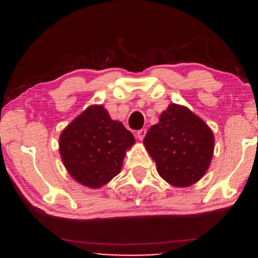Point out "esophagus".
<instances>
[{"mask_svg": "<svg viewBox=\"0 0 258 258\" xmlns=\"http://www.w3.org/2000/svg\"><path fill=\"white\" fill-rule=\"evenodd\" d=\"M146 128H142V130H139V131L136 132V137L137 139L140 140V141H142V140L145 139V136H146Z\"/></svg>", "mask_w": 258, "mask_h": 258, "instance_id": "obj_1", "label": "esophagus"}]
</instances>
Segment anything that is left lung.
<instances>
[{
  "label": "left lung",
  "mask_w": 258,
  "mask_h": 258,
  "mask_svg": "<svg viewBox=\"0 0 258 258\" xmlns=\"http://www.w3.org/2000/svg\"><path fill=\"white\" fill-rule=\"evenodd\" d=\"M144 145L158 175L183 188L199 182L209 170L215 136L209 124L189 108L170 103L157 123L150 127Z\"/></svg>",
  "instance_id": "8db88e82"
}]
</instances>
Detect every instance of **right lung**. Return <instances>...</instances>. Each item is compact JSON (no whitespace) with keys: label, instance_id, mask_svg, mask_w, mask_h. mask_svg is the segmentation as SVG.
<instances>
[{"label":"right lung","instance_id":"1","mask_svg":"<svg viewBox=\"0 0 258 258\" xmlns=\"http://www.w3.org/2000/svg\"><path fill=\"white\" fill-rule=\"evenodd\" d=\"M135 137L103 105H91L59 135L58 150L69 175L88 188H101L119 173Z\"/></svg>","mask_w":258,"mask_h":258}]
</instances>
